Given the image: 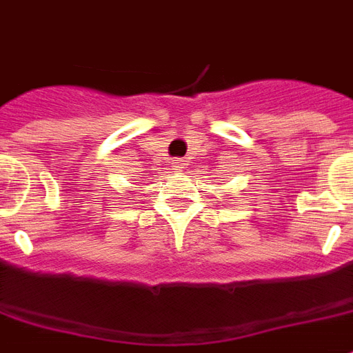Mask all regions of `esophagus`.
Here are the masks:
<instances>
[{
	"mask_svg": "<svg viewBox=\"0 0 353 353\" xmlns=\"http://www.w3.org/2000/svg\"><path fill=\"white\" fill-rule=\"evenodd\" d=\"M171 168H173V170H182L183 168V161H174V162H171Z\"/></svg>",
	"mask_w": 353,
	"mask_h": 353,
	"instance_id": "34e87169",
	"label": "esophagus"
}]
</instances>
